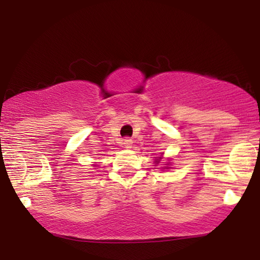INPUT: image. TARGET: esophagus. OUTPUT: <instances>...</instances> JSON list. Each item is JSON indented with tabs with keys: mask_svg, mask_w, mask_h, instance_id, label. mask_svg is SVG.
<instances>
[{
	"mask_svg": "<svg viewBox=\"0 0 260 260\" xmlns=\"http://www.w3.org/2000/svg\"><path fill=\"white\" fill-rule=\"evenodd\" d=\"M122 144H123L124 148H132V139H123Z\"/></svg>",
	"mask_w": 260,
	"mask_h": 260,
	"instance_id": "esophagus-1",
	"label": "esophagus"
}]
</instances>
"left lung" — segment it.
Instances as JSON below:
<instances>
[{"label":"left lung","mask_w":260,"mask_h":260,"mask_svg":"<svg viewBox=\"0 0 260 260\" xmlns=\"http://www.w3.org/2000/svg\"><path fill=\"white\" fill-rule=\"evenodd\" d=\"M156 164H159V161H157V160H156Z\"/></svg>","instance_id":"left-lung-1"}]
</instances>
